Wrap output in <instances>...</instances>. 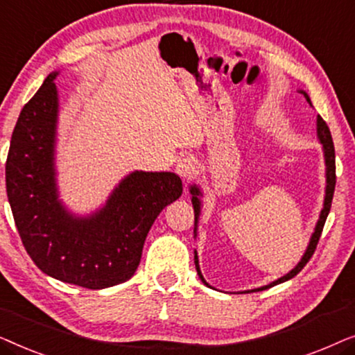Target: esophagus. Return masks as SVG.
<instances>
[{"label": "esophagus", "instance_id": "obj_1", "mask_svg": "<svg viewBox=\"0 0 355 355\" xmlns=\"http://www.w3.org/2000/svg\"><path fill=\"white\" fill-rule=\"evenodd\" d=\"M197 171V162L192 157H184L176 164V173L181 176L184 181H189L196 176Z\"/></svg>", "mask_w": 355, "mask_h": 355}]
</instances>
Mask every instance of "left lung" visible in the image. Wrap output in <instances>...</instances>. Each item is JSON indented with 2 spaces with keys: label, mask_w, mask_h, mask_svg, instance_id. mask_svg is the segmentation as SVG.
Segmentation results:
<instances>
[{
  "label": "left lung",
  "mask_w": 355,
  "mask_h": 355,
  "mask_svg": "<svg viewBox=\"0 0 355 355\" xmlns=\"http://www.w3.org/2000/svg\"><path fill=\"white\" fill-rule=\"evenodd\" d=\"M300 94H304L305 100L310 103V96L305 94L304 90H300ZM312 105V103H310ZM317 137L320 140V144H322V148H323V157H324V166H327V187H324V200H323V208L322 211H320V218L317 221V225H315V231L312 237H310V242L307 245V249H305L302 259L297 265L294 266L293 270L289 271L288 275L281 276L273 283L266 284V286H261V288H257V289H252V291H244V293H257V291H263V289H268L271 286H276L279 283H284V281H288L291 278H294L295 275L299 273L300 270L304 268L305 265H307V261L310 260V257L313 255L315 249H317V244H318V239L320 236H322V231H323V226H324V221H327V216L329 213V208H331V200H333V193H334V186H336V164H334V145H333V139H331V132H329L328 125L322 119V116H317ZM189 192L192 193V207H193V213H196V225H193V237L197 236V225H198V216H200V210H202V191L200 187L197 186V184H192L191 187H189ZM193 263H196V268H197V275L198 278L202 279V283L208 286V288H211L210 284L207 283L205 278H203L202 271H200V266H198V257H197V252H193Z\"/></svg>",
  "instance_id": "8db88e82"
}]
</instances>
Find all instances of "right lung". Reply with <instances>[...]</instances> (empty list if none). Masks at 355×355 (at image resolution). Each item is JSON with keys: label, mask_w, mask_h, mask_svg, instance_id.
<instances>
[{"label": "right lung", "mask_w": 355, "mask_h": 355, "mask_svg": "<svg viewBox=\"0 0 355 355\" xmlns=\"http://www.w3.org/2000/svg\"><path fill=\"white\" fill-rule=\"evenodd\" d=\"M55 71L24 106L6 159V192L14 223L38 268L62 283L105 289L132 278L157 216L182 193L174 173L134 171L108 200L79 216L60 200L56 134L60 98Z\"/></svg>", "instance_id": "right-lung-1"}]
</instances>
